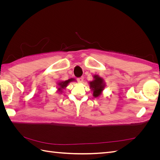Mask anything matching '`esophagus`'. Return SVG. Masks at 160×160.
I'll use <instances>...</instances> for the list:
<instances>
[{
    "label": "esophagus",
    "mask_w": 160,
    "mask_h": 160,
    "mask_svg": "<svg viewBox=\"0 0 160 160\" xmlns=\"http://www.w3.org/2000/svg\"><path fill=\"white\" fill-rule=\"evenodd\" d=\"M83 77H79V78H77V81H78V82H79V83H82L83 81Z\"/></svg>",
    "instance_id": "34e87169"
}]
</instances>
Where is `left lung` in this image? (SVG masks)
Returning a JSON list of instances; mask_svg holds the SVG:
<instances>
[{
	"label": "left lung",
	"instance_id": "left-lung-1",
	"mask_svg": "<svg viewBox=\"0 0 160 160\" xmlns=\"http://www.w3.org/2000/svg\"><path fill=\"white\" fill-rule=\"evenodd\" d=\"M94 80L89 82L90 88L93 90V95L95 98H98L101 94V92L105 88V83L103 82V79L98 75H94Z\"/></svg>",
	"mask_w": 160,
	"mask_h": 160
}]
</instances>
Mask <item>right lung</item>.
I'll list each match as a JSON object with an SVG mask.
<instances>
[{
	"instance_id": "add662e5",
	"label": "right lung",
	"mask_w": 160,
	"mask_h": 160,
	"mask_svg": "<svg viewBox=\"0 0 160 160\" xmlns=\"http://www.w3.org/2000/svg\"><path fill=\"white\" fill-rule=\"evenodd\" d=\"M75 81L74 79H68V80L65 81L60 82V83H59V84H58L59 85V89H58V91H59L61 93V92H62V89L65 88L67 86V85H68L71 81Z\"/></svg>"
}]
</instances>
